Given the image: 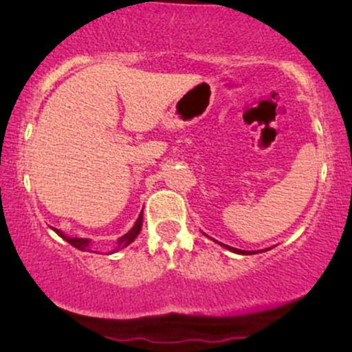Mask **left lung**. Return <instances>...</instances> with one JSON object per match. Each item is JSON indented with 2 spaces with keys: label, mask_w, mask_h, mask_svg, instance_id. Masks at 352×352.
I'll return each mask as SVG.
<instances>
[{
  "label": "left lung",
  "mask_w": 352,
  "mask_h": 352,
  "mask_svg": "<svg viewBox=\"0 0 352 352\" xmlns=\"http://www.w3.org/2000/svg\"><path fill=\"white\" fill-rule=\"evenodd\" d=\"M225 248L232 250V252H235V253H241V254H250V253H246V252H243V250H238V248H230V246H227V245H225Z\"/></svg>",
  "instance_id": "obj_1"
}]
</instances>
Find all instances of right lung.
<instances>
[{"mask_svg": "<svg viewBox=\"0 0 352 352\" xmlns=\"http://www.w3.org/2000/svg\"><path fill=\"white\" fill-rule=\"evenodd\" d=\"M140 228H142V213H140L139 218H137L135 225H134V227H132L131 232L125 233L124 236H120L119 240H117V248H116V252H117V250H120V248H125V246H127V245H131L132 241H134L135 238H137V235H139V233H140ZM56 233H58L59 236H63L64 240L67 241V243H71L72 246H76V248H78V250H89V243H91V241H89V240H84V238H69V236H64L63 233L59 232V230H56Z\"/></svg>", "mask_w": 352, "mask_h": 352, "instance_id": "add662e5", "label": "right lung"}]
</instances>
